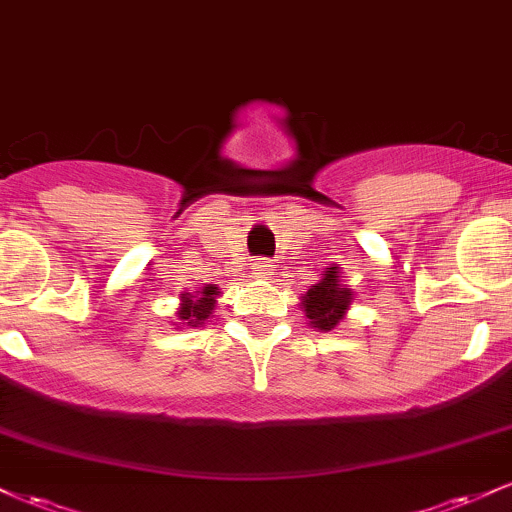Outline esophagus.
<instances>
[{
    "label": "esophagus",
    "instance_id": "1",
    "mask_svg": "<svg viewBox=\"0 0 512 512\" xmlns=\"http://www.w3.org/2000/svg\"><path fill=\"white\" fill-rule=\"evenodd\" d=\"M252 274L257 276V279H269V276L274 274V264L267 262V260H260L252 264Z\"/></svg>",
    "mask_w": 512,
    "mask_h": 512
}]
</instances>
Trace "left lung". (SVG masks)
Wrapping results in <instances>:
<instances>
[{"label":"left lung","mask_w":512,"mask_h":512,"mask_svg":"<svg viewBox=\"0 0 512 512\" xmlns=\"http://www.w3.org/2000/svg\"><path fill=\"white\" fill-rule=\"evenodd\" d=\"M351 303H354V289L342 284L339 264L327 267L322 279L301 296V308L308 317V325L317 332H332L349 313Z\"/></svg>","instance_id":"1"}]
</instances>
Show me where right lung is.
I'll use <instances>...</instances> for the list:
<instances>
[{"label":"right lung","instance_id":"add662e5","mask_svg":"<svg viewBox=\"0 0 512 512\" xmlns=\"http://www.w3.org/2000/svg\"><path fill=\"white\" fill-rule=\"evenodd\" d=\"M221 296V289L216 284H204L197 291H182L180 305L175 308V330L185 327H202L214 317L216 298Z\"/></svg>","mask_w":512,"mask_h":512}]
</instances>
